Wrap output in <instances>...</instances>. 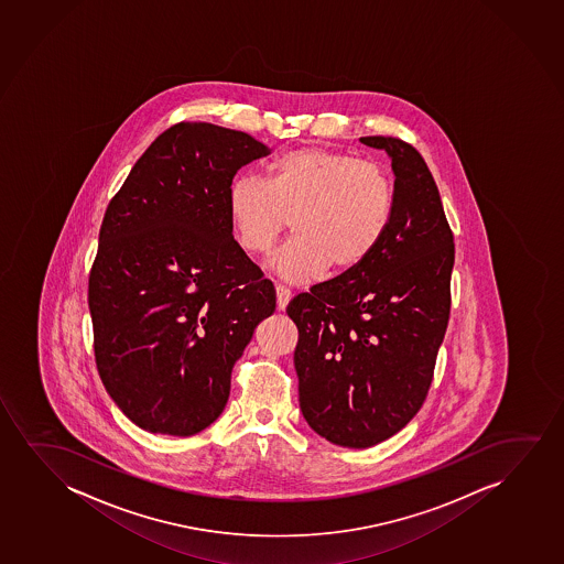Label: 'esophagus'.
<instances>
[{"label":"esophagus","mask_w":564,"mask_h":564,"mask_svg":"<svg viewBox=\"0 0 564 564\" xmlns=\"http://www.w3.org/2000/svg\"><path fill=\"white\" fill-rule=\"evenodd\" d=\"M290 300H292V292L284 285H276V307H279V311H285Z\"/></svg>","instance_id":"1"}]
</instances>
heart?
<instances>
[{
  "label": "heart",
  "instance_id": "b5f03b06",
  "mask_svg": "<svg viewBox=\"0 0 564 564\" xmlns=\"http://www.w3.org/2000/svg\"><path fill=\"white\" fill-rule=\"evenodd\" d=\"M395 188L376 161L300 148L272 159L264 182L240 176L228 189V215L241 249L264 257L292 220L295 240L272 259L280 279L303 284L359 269L390 230Z\"/></svg>",
  "mask_w": 564,
  "mask_h": 564
}]
</instances>
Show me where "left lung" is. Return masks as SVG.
I'll return each instance as SVG.
<instances>
[{
	"instance_id": "8db88e82",
	"label": "left lung",
	"mask_w": 564,
	"mask_h": 564,
	"mask_svg": "<svg viewBox=\"0 0 564 564\" xmlns=\"http://www.w3.org/2000/svg\"><path fill=\"white\" fill-rule=\"evenodd\" d=\"M395 174L386 238L359 269L288 305L300 339L293 365L308 426L365 449L398 434L429 393L451 308L455 243L429 165L411 143L365 135Z\"/></svg>"
}]
</instances>
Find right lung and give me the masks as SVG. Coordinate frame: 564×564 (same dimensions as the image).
Wrapping results in <instances>:
<instances>
[{
    "label": "right lung",
    "instance_id": "obj_1",
    "mask_svg": "<svg viewBox=\"0 0 564 564\" xmlns=\"http://www.w3.org/2000/svg\"><path fill=\"white\" fill-rule=\"evenodd\" d=\"M269 153L240 130L178 122L107 207L88 284L96 365L151 434L194 436L217 421L234 362L276 308L228 215L234 174Z\"/></svg>",
    "mask_w": 564,
    "mask_h": 564
}]
</instances>
